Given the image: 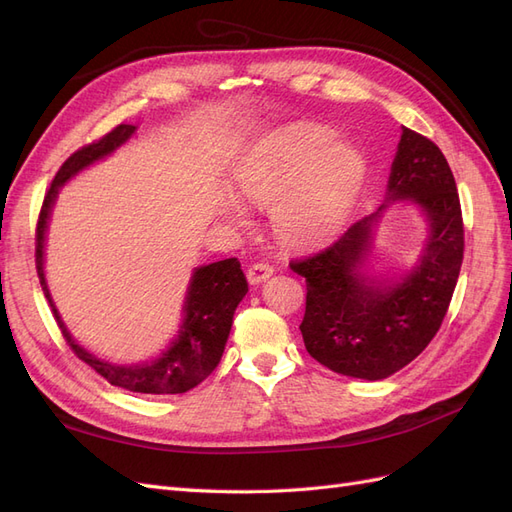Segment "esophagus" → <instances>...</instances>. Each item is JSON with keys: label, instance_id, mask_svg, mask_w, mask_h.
<instances>
[{"label": "esophagus", "instance_id": "obj_1", "mask_svg": "<svg viewBox=\"0 0 512 512\" xmlns=\"http://www.w3.org/2000/svg\"><path fill=\"white\" fill-rule=\"evenodd\" d=\"M273 275V267L269 262H254V265L247 267V282L250 284H262Z\"/></svg>", "mask_w": 512, "mask_h": 512}]
</instances>
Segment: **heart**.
Listing matches in <instances>:
<instances>
[{"mask_svg": "<svg viewBox=\"0 0 512 512\" xmlns=\"http://www.w3.org/2000/svg\"><path fill=\"white\" fill-rule=\"evenodd\" d=\"M327 128H290L245 162L239 188L258 207L273 209L277 237L314 245L344 224L365 175L361 153L333 143ZM232 218L243 222L241 211Z\"/></svg>", "mask_w": 512, "mask_h": 512, "instance_id": "b5f03b06", "label": "heart"}]
</instances>
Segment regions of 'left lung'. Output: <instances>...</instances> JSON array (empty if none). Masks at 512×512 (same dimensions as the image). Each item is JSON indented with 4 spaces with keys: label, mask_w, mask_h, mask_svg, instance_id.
Returning a JSON list of instances; mask_svg holds the SVG:
<instances>
[{
    "label": "left lung",
    "mask_w": 512,
    "mask_h": 512,
    "mask_svg": "<svg viewBox=\"0 0 512 512\" xmlns=\"http://www.w3.org/2000/svg\"><path fill=\"white\" fill-rule=\"evenodd\" d=\"M423 209L429 237L414 267L393 280L363 271L378 213L290 269L305 277L301 333L307 352L342 376L382 380L406 367L438 333L463 262V218L453 170L440 147L410 128L389 177V200Z\"/></svg>",
    "instance_id": "1"
}]
</instances>
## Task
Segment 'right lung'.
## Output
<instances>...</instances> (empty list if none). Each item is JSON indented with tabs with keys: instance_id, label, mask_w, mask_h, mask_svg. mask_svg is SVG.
<instances>
[{
	"instance_id": "right-lung-1",
	"label": "right lung",
	"mask_w": 512,
	"mask_h": 512,
	"mask_svg": "<svg viewBox=\"0 0 512 512\" xmlns=\"http://www.w3.org/2000/svg\"><path fill=\"white\" fill-rule=\"evenodd\" d=\"M134 130L136 128L130 126V123H119L117 128L98 138V141L76 149L72 156L61 164L55 179L51 181V188L44 194V203L38 215L36 271L40 277L44 297L49 301L53 316L61 329V335H64L66 344L81 361H85L91 369H96L98 374L113 386H121V389L126 391L147 395H177L198 386L215 367H218L222 359L226 339L232 327V316H235V309L247 292L245 275L237 258H226L220 262H211L207 267H198L190 280L188 294H185L183 320L173 344H170L162 354H158L156 359L128 367L100 361L94 354H89L85 348L74 342L51 301V294L49 288H46L42 271L46 220H49L59 188L70 177L79 173V170L108 156V153H113L119 145L126 143L134 134Z\"/></svg>"
}]
</instances>
